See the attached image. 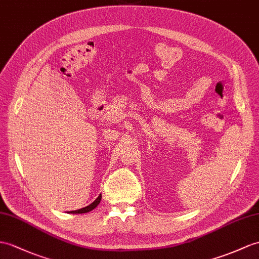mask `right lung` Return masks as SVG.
<instances>
[{
  "mask_svg": "<svg viewBox=\"0 0 259 259\" xmlns=\"http://www.w3.org/2000/svg\"><path fill=\"white\" fill-rule=\"evenodd\" d=\"M101 198H102V195H99V197L93 201V202L91 203V204H89L88 206H85V207H82V209H79V210H75V211H70V212H68V213H72V214H82V213H87V212H90V211H92L94 207H97L98 206V204L100 203V201H101Z\"/></svg>",
  "mask_w": 259,
  "mask_h": 259,
  "instance_id": "obj_1",
  "label": "right lung"
}]
</instances>
